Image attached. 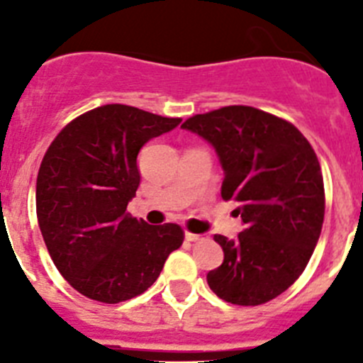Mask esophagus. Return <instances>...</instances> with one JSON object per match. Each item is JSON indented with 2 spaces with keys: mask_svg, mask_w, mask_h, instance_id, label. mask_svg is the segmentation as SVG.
I'll return each instance as SVG.
<instances>
[{
  "mask_svg": "<svg viewBox=\"0 0 363 363\" xmlns=\"http://www.w3.org/2000/svg\"><path fill=\"white\" fill-rule=\"evenodd\" d=\"M185 240H187V242H203V240H207V236H205V234L185 233Z\"/></svg>",
  "mask_w": 363,
  "mask_h": 363,
  "instance_id": "obj_1",
  "label": "esophagus"
}]
</instances>
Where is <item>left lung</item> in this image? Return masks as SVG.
Listing matches in <instances>:
<instances>
[{
	"instance_id": "obj_1",
	"label": "left lung",
	"mask_w": 363,
	"mask_h": 363,
	"mask_svg": "<svg viewBox=\"0 0 363 363\" xmlns=\"http://www.w3.org/2000/svg\"><path fill=\"white\" fill-rule=\"evenodd\" d=\"M185 130L214 147L221 198L238 201L243 230L214 236L223 264L207 272L211 291L236 306H259L298 280L318 243L325 213L320 163L289 121L245 105L189 118Z\"/></svg>"
}]
</instances>
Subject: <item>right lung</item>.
<instances>
[{
  "mask_svg": "<svg viewBox=\"0 0 363 363\" xmlns=\"http://www.w3.org/2000/svg\"><path fill=\"white\" fill-rule=\"evenodd\" d=\"M179 121L104 105L70 121L45 152L38 223L54 265L83 296L120 303L145 293L184 243L176 223L149 225L125 213L140 185L138 152Z\"/></svg>",
  "mask_w": 363,
  "mask_h": 363,
  "instance_id": "right-lung-1",
  "label": "right lung"
}]
</instances>
